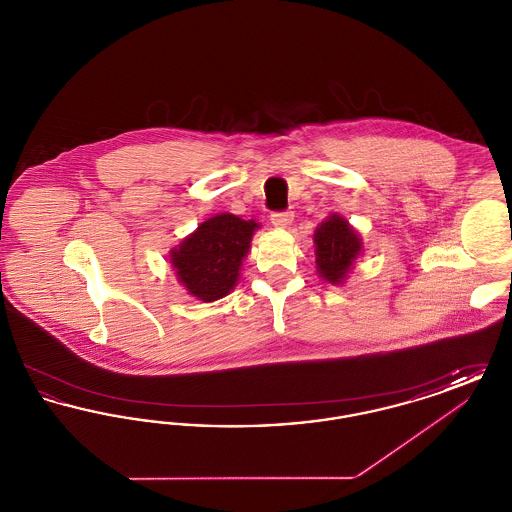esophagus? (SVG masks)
<instances>
[{
  "label": "esophagus",
  "mask_w": 512,
  "mask_h": 512,
  "mask_svg": "<svg viewBox=\"0 0 512 512\" xmlns=\"http://www.w3.org/2000/svg\"><path fill=\"white\" fill-rule=\"evenodd\" d=\"M292 220V211H286V213H272V215H270V222H272L276 228H288V226L292 224Z\"/></svg>",
  "instance_id": "1"
}]
</instances>
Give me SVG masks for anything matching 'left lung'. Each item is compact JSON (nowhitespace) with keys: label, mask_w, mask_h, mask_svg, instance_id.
I'll return each mask as SVG.
<instances>
[{"label":"left lung","mask_w":512,"mask_h":512,"mask_svg":"<svg viewBox=\"0 0 512 512\" xmlns=\"http://www.w3.org/2000/svg\"><path fill=\"white\" fill-rule=\"evenodd\" d=\"M317 274L328 284L338 286L363 253V240L349 220L338 213L322 220L313 234Z\"/></svg>","instance_id":"8db88e82"}]
</instances>
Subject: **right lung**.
Here are the masks:
<instances>
[{
  "mask_svg": "<svg viewBox=\"0 0 512 512\" xmlns=\"http://www.w3.org/2000/svg\"><path fill=\"white\" fill-rule=\"evenodd\" d=\"M259 226L253 219H240L232 213L203 220L169 253L180 286L203 303L226 297L240 280L244 259Z\"/></svg>",
  "mask_w": 512,
  "mask_h": 512,
  "instance_id": "1",
  "label": "right lung"
}]
</instances>
